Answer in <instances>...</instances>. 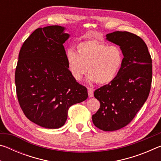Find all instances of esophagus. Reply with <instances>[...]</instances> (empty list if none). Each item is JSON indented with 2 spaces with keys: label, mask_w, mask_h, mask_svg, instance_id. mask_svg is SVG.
<instances>
[{
  "label": "esophagus",
  "mask_w": 161,
  "mask_h": 161,
  "mask_svg": "<svg viewBox=\"0 0 161 161\" xmlns=\"http://www.w3.org/2000/svg\"><path fill=\"white\" fill-rule=\"evenodd\" d=\"M88 94L89 97H94V89L90 87H88Z\"/></svg>",
  "instance_id": "esophagus-1"
}]
</instances>
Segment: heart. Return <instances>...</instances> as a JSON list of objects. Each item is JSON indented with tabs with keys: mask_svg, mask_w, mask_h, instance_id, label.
<instances>
[{
	"mask_svg": "<svg viewBox=\"0 0 161 161\" xmlns=\"http://www.w3.org/2000/svg\"><path fill=\"white\" fill-rule=\"evenodd\" d=\"M77 53H66L67 66L76 80H81L88 69L89 80L107 84L118 75L124 64V55L117 45L109 46L94 40H86L77 45Z\"/></svg>",
	"mask_w": 161,
	"mask_h": 161,
	"instance_id": "obj_1",
	"label": "heart"
}]
</instances>
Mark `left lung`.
<instances>
[{
    "label": "left lung",
    "mask_w": 161,
    "mask_h": 161,
    "mask_svg": "<svg viewBox=\"0 0 161 161\" xmlns=\"http://www.w3.org/2000/svg\"><path fill=\"white\" fill-rule=\"evenodd\" d=\"M107 39L120 46L124 60L116 77L94 91L100 108L92 121L98 129L112 131L127 126L148 99L152 59L146 44L138 35L116 31L107 34Z\"/></svg>",
    "instance_id": "left-lung-1"
}]
</instances>
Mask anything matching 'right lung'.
<instances>
[{
	"label": "right lung",
	"instance_id": "1",
	"mask_svg": "<svg viewBox=\"0 0 161 161\" xmlns=\"http://www.w3.org/2000/svg\"><path fill=\"white\" fill-rule=\"evenodd\" d=\"M64 28L35 30L23 42L15 69L16 94L29 120L47 129H58L71 106L88 97L87 89L73 77L63 43L69 37Z\"/></svg>",
	"mask_w": 161,
	"mask_h": 161
}]
</instances>
